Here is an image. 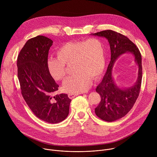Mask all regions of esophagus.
Here are the masks:
<instances>
[{
  "label": "esophagus",
  "instance_id": "obj_1",
  "mask_svg": "<svg viewBox=\"0 0 157 157\" xmlns=\"http://www.w3.org/2000/svg\"><path fill=\"white\" fill-rule=\"evenodd\" d=\"M78 95V93H69L68 94V97L70 99H73V98H74L75 96H76Z\"/></svg>",
  "mask_w": 157,
  "mask_h": 157
}]
</instances>
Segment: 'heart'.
<instances>
[{"instance_id":"obj_1","label":"heart","mask_w":157,"mask_h":157,"mask_svg":"<svg viewBox=\"0 0 157 157\" xmlns=\"http://www.w3.org/2000/svg\"><path fill=\"white\" fill-rule=\"evenodd\" d=\"M57 55L48 59V71L54 79L60 81L67 74L66 64L73 63L75 73L63 83L65 90L71 93L86 91L91 85V79H98L105 65L104 43L95 38L66 43L59 48Z\"/></svg>"}]
</instances>
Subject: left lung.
<instances>
[{"instance_id":"1","label":"left lung","mask_w":157,"mask_h":157,"mask_svg":"<svg viewBox=\"0 0 157 157\" xmlns=\"http://www.w3.org/2000/svg\"><path fill=\"white\" fill-rule=\"evenodd\" d=\"M91 34L105 38L109 43L111 52L110 61L107 71L101 82L96 89L101 100L95 108V113L103 121L113 122L125 116L133 107L139 97L142 78V56L136 44L119 33L107 30ZM125 52L131 53L135 58L139 68L138 77L136 83L132 87L121 89L114 82L111 70L116 59Z\"/></svg>"}]
</instances>
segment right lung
<instances>
[{
    "label": "right lung",
    "instance_id": "1",
    "mask_svg": "<svg viewBox=\"0 0 157 157\" xmlns=\"http://www.w3.org/2000/svg\"><path fill=\"white\" fill-rule=\"evenodd\" d=\"M53 43L42 35L29 39L18 55L17 64L21 93L27 104L38 118L56 124L68 116L71 100L66 94L54 96L59 86L47 66Z\"/></svg>",
    "mask_w": 157,
    "mask_h": 157
}]
</instances>
